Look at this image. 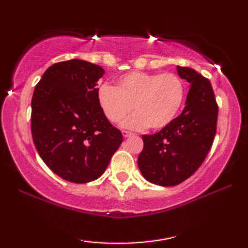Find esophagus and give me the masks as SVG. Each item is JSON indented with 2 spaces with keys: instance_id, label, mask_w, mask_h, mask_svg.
Returning <instances> with one entry per match:
<instances>
[{
  "instance_id": "34e87169",
  "label": "esophagus",
  "mask_w": 248,
  "mask_h": 248,
  "mask_svg": "<svg viewBox=\"0 0 248 248\" xmlns=\"http://www.w3.org/2000/svg\"><path fill=\"white\" fill-rule=\"evenodd\" d=\"M132 135H133V133H132V132L123 131V137L124 138H130V137H132Z\"/></svg>"
}]
</instances>
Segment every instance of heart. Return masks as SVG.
Here are the masks:
<instances>
[{"mask_svg":"<svg viewBox=\"0 0 248 248\" xmlns=\"http://www.w3.org/2000/svg\"><path fill=\"white\" fill-rule=\"evenodd\" d=\"M184 83L174 73L130 72L117 81V87L103 84L97 93L99 107L108 120L133 130L167 126L177 115L184 99Z\"/></svg>","mask_w":248,"mask_h":248,"instance_id":"obj_1","label":"heart"}]
</instances>
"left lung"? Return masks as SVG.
Returning a JSON list of instances; mask_svg holds the SVG:
<instances>
[{"mask_svg":"<svg viewBox=\"0 0 248 248\" xmlns=\"http://www.w3.org/2000/svg\"><path fill=\"white\" fill-rule=\"evenodd\" d=\"M188 82L182 114L158 133L142 135L143 150L138 166L148 182L175 186L194 174L210 151L216 137L218 105L208 79L189 67L177 66Z\"/></svg>","mask_w":248,"mask_h":248,"instance_id":"8db88e82","label":"left lung"}]
</instances>
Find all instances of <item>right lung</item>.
<instances>
[{"label": "right lung", "mask_w": 248, "mask_h": 248, "mask_svg": "<svg viewBox=\"0 0 248 248\" xmlns=\"http://www.w3.org/2000/svg\"><path fill=\"white\" fill-rule=\"evenodd\" d=\"M104 73L87 61H64L49 66L33 91V143L47 167L67 182L100 177L123 142L98 104Z\"/></svg>", "instance_id": "obj_1"}]
</instances>
